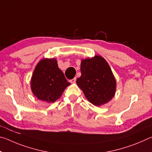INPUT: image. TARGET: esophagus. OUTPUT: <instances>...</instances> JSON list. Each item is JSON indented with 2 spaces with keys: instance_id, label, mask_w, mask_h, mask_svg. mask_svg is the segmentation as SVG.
<instances>
[{
  "instance_id": "obj_1",
  "label": "esophagus",
  "mask_w": 152,
  "mask_h": 152,
  "mask_svg": "<svg viewBox=\"0 0 152 152\" xmlns=\"http://www.w3.org/2000/svg\"><path fill=\"white\" fill-rule=\"evenodd\" d=\"M76 81V78H74L73 79H72V80H70V82H71V83H75Z\"/></svg>"
}]
</instances>
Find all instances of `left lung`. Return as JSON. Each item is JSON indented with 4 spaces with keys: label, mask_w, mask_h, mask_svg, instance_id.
Masks as SVG:
<instances>
[{
    "label": "left lung",
    "mask_w": 152,
    "mask_h": 152,
    "mask_svg": "<svg viewBox=\"0 0 152 152\" xmlns=\"http://www.w3.org/2000/svg\"><path fill=\"white\" fill-rule=\"evenodd\" d=\"M81 76L76 83L90 102L95 106L107 103L114 96L116 81L109 64L104 59L96 56L82 60Z\"/></svg>",
    "instance_id": "1"
}]
</instances>
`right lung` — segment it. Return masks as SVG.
<instances>
[{"mask_svg": "<svg viewBox=\"0 0 152 152\" xmlns=\"http://www.w3.org/2000/svg\"><path fill=\"white\" fill-rule=\"evenodd\" d=\"M55 59H44L37 64L31 82L33 93L38 99L53 102L70 85Z\"/></svg>", "mask_w": 152, "mask_h": 152, "instance_id": "1", "label": "right lung"}]
</instances>
